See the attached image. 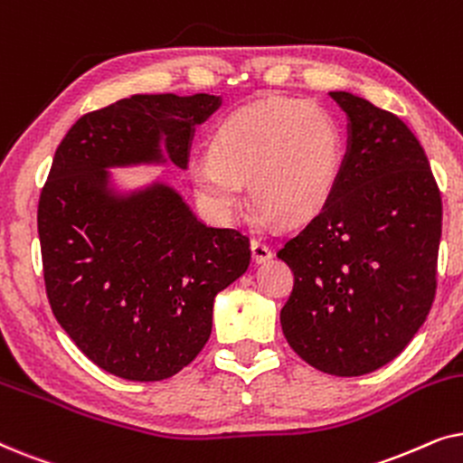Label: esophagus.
<instances>
[{"label": "esophagus", "instance_id": "esophagus-1", "mask_svg": "<svg viewBox=\"0 0 463 463\" xmlns=\"http://www.w3.org/2000/svg\"><path fill=\"white\" fill-rule=\"evenodd\" d=\"M250 250L255 263H265L268 259H271V249L265 242H261V240H250Z\"/></svg>", "mask_w": 463, "mask_h": 463}]
</instances>
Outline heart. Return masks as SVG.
Returning <instances> with one entry per match:
<instances>
[{
	"label": "heart",
	"instance_id": "heart-1",
	"mask_svg": "<svg viewBox=\"0 0 463 463\" xmlns=\"http://www.w3.org/2000/svg\"><path fill=\"white\" fill-rule=\"evenodd\" d=\"M344 166V130L314 100L268 99L233 111L213 132L211 151L195 157L189 176L202 202L230 221L250 194L263 219L306 221L337 187Z\"/></svg>",
	"mask_w": 463,
	"mask_h": 463
}]
</instances>
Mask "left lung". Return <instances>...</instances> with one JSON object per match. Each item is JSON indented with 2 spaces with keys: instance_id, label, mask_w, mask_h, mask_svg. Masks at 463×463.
Segmentation results:
<instances>
[{
  "instance_id": "1",
  "label": "left lung",
  "mask_w": 463,
  "mask_h": 463,
  "mask_svg": "<svg viewBox=\"0 0 463 463\" xmlns=\"http://www.w3.org/2000/svg\"><path fill=\"white\" fill-rule=\"evenodd\" d=\"M347 149L326 206L278 257L295 274L280 312L288 345L314 369L358 377L394 360L436 293L442 202L407 124L352 92Z\"/></svg>"
}]
</instances>
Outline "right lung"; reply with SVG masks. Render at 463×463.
Returning <instances> with one entry per match:
<instances>
[{
    "mask_svg": "<svg viewBox=\"0 0 463 463\" xmlns=\"http://www.w3.org/2000/svg\"><path fill=\"white\" fill-rule=\"evenodd\" d=\"M217 94H132L71 126L37 208L50 307L73 344L128 382L187 366L213 331L214 297L249 269V238L208 227L164 181L122 189L113 168L187 170Z\"/></svg>",
    "mask_w": 463,
    "mask_h": 463,
    "instance_id": "add662e5",
    "label": "right lung"
}]
</instances>
